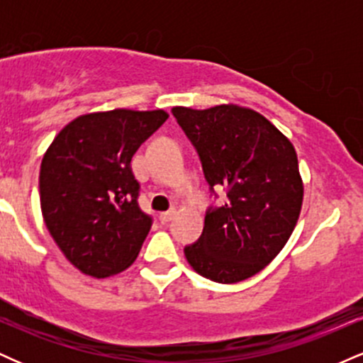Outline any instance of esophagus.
I'll use <instances>...</instances> for the list:
<instances>
[{"label":"esophagus","instance_id":"1","mask_svg":"<svg viewBox=\"0 0 363 363\" xmlns=\"http://www.w3.org/2000/svg\"><path fill=\"white\" fill-rule=\"evenodd\" d=\"M174 215H176V211L169 210V211H164V213H160V216H158V218H160L162 223H167V222H170V220L174 218Z\"/></svg>","mask_w":363,"mask_h":363}]
</instances>
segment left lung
I'll return each mask as SVG.
<instances>
[{
	"mask_svg": "<svg viewBox=\"0 0 363 363\" xmlns=\"http://www.w3.org/2000/svg\"><path fill=\"white\" fill-rule=\"evenodd\" d=\"M172 114L198 152L210 193L218 198L215 189L223 187L228 198L208 206L201 235L184 247L186 259L208 280L242 281L281 251L301 215L294 145L251 109L174 107Z\"/></svg>",
	"mask_w": 363,
	"mask_h": 363,
	"instance_id": "1",
	"label": "left lung"
}]
</instances>
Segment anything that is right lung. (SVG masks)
I'll use <instances>...</instances> for the list:
<instances>
[{
	"label": "right lung",
	"mask_w": 363,
	"mask_h": 363,
	"mask_svg": "<svg viewBox=\"0 0 363 363\" xmlns=\"http://www.w3.org/2000/svg\"><path fill=\"white\" fill-rule=\"evenodd\" d=\"M167 118L128 109L80 116L45 152L39 176L45 227L82 273L111 277L138 256L153 218L138 205L131 158Z\"/></svg>",
	"instance_id": "1"
}]
</instances>
